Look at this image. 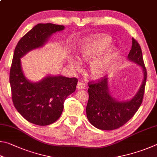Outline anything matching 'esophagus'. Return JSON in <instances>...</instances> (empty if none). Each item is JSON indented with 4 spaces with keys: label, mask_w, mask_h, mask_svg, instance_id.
Returning a JSON list of instances; mask_svg holds the SVG:
<instances>
[{
    "label": "esophagus",
    "mask_w": 157,
    "mask_h": 157,
    "mask_svg": "<svg viewBox=\"0 0 157 157\" xmlns=\"http://www.w3.org/2000/svg\"><path fill=\"white\" fill-rule=\"evenodd\" d=\"M84 86H85V85L82 83V82H79L78 85H77V89H84Z\"/></svg>",
    "instance_id": "1"
}]
</instances>
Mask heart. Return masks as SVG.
<instances>
[{
    "mask_svg": "<svg viewBox=\"0 0 157 157\" xmlns=\"http://www.w3.org/2000/svg\"><path fill=\"white\" fill-rule=\"evenodd\" d=\"M111 44V39L105 35H95L88 39L79 50V58L86 62H91L100 56ZM113 57V52L109 51L91 63L90 75L94 79H100L105 75ZM71 65L75 70L81 68V63L75 59H71Z\"/></svg>",
    "mask_w": 157,
    "mask_h": 157,
    "instance_id": "heart-1",
    "label": "heart"
}]
</instances>
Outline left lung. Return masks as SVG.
<instances>
[{"mask_svg": "<svg viewBox=\"0 0 157 157\" xmlns=\"http://www.w3.org/2000/svg\"><path fill=\"white\" fill-rule=\"evenodd\" d=\"M127 58L141 66L144 72V78L139 91L131 100L121 102L114 99L109 91L108 78L106 76L89 82V98L86 109V116L91 124L98 129L113 130L122 127L134 116L142 104L147 71L141 48L134 38Z\"/></svg>", "mask_w": 157, "mask_h": 157, "instance_id": "1", "label": "left lung"}]
</instances>
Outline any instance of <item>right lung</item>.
Segmentation results:
<instances>
[{
  "label": "right lung",
  "instance_id": "1",
  "mask_svg": "<svg viewBox=\"0 0 157 157\" xmlns=\"http://www.w3.org/2000/svg\"><path fill=\"white\" fill-rule=\"evenodd\" d=\"M63 29V25L39 23L20 39L13 55L10 72L13 104L26 121L37 125H48L59 119L63 102L75 91L78 80L59 75L48 76L39 82H31L23 75L20 58L41 47L52 33Z\"/></svg>",
  "mask_w": 157,
  "mask_h": 157
}]
</instances>
